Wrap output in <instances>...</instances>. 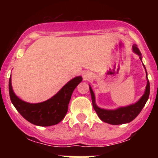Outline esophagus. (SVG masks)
Wrapping results in <instances>:
<instances>
[{
  "mask_svg": "<svg viewBox=\"0 0 158 158\" xmlns=\"http://www.w3.org/2000/svg\"><path fill=\"white\" fill-rule=\"evenodd\" d=\"M84 78H85V79H86V78H87L86 75H84Z\"/></svg>",
  "mask_w": 158,
  "mask_h": 158,
  "instance_id": "esophagus-1",
  "label": "esophagus"
}]
</instances>
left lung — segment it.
Listing matches in <instances>:
<instances>
[{"instance_id":"left-lung-1","label":"left lung","mask_w":158,"mask_h":158,"mask_svg":"<svg viewBox=\"0 0 158 158\" xmlns=\"http://www.w3.org/2000/svg\"><path fill=\"white\" fill-rule=\"evenodd\" d=\"M132 49H133V51L135 53L139 56L140 60H141V52H140L137 45H134ZM143 66L145 69V66H144V64H143ZM146 78L148 79V82L147 85H146L145 92H144V94L142 95V97L135 104L130 105V106H126V107L118 108V109L114 110H106L98 107L95 104L94 92L90 85H89V90H90L91 96H92V106H93L95 111H96L99 118L102 122L111 124V125H122V124L129 123L131 121H133L138 115V114L141 112L144 106H145L148 98H149L150 83L147 76V71H146Z\"/></svg>"}]
</instances>
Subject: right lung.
<instances>
[{
    "label": "right lung",
    "instance_id": "add662e5",
    "mask_svg": "<svg viewBox=\"0 0 158 158\" xmlns=\"http://www.w3.org/2000/svg\"><path fill=\"white\" fill-rule=\"evenodd\" d=\"M82 76L70 80L54 96L40 103H28L20 99L14 92L9 79V94L11 102L27 121L38 126H51L60 123L66 114L74 89L82 82Z\"/></svg>",
    "mask_w": 158,
    "mask_h": 158
}]
</instances>
